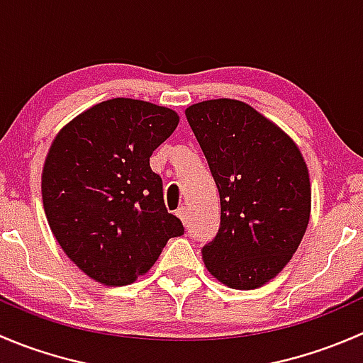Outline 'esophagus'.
I'll return each mask as SVG.
<instances>
[{
  "label": "esophagus",
  "instance_id": "obj_1",
  "mask_svg": "<svg viewBox=\"0 0 363 363\" xmlns=\"http://www.w3.org/2000/svg\"><path fill=\"white\" fill-rule=\"evenodd\" d=\"M175 214H177V218L181 219V221L184 223V225H188V211H186V207H179Z\"/></svg>",
  "mask_w": 363,
  "mask_h": 363
}]
</instances>
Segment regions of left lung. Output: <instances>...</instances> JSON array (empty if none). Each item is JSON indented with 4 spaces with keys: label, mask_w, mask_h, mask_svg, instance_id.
<instances>
[{
    "label": "left lung",
    "mask_w": 363,
    "mask_h": 363,
    "mask_svg": "<svg viewBox=\"0 0 363 363\" xmlns=\"http://www.w3.org/2000/svg\"><path fill=\"white\" fill-rule=\"evenodd\" d=\"M221 202L214 239L202 247L208 272L235 290L276 277L298 247L311 216L306 161L283 130L237 100L186 108Z\"/></svg>",
    "instance_id": "8db88e82"
}]
</instances>
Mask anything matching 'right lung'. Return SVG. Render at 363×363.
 I'll return each instance as SVG.
<instances>
[{"mask_svg": "<svg viewBox=\"0 0 363 363\" xmlns=\"http://www.w3.org/2000/svg\"><path fill=\"white\" fill-rule=\"evenodd\" d=\"M170 108L113 98L67 124L42 174L47 221L68 258L98 283L124 286L184 233L149 158L177 128Z\"/></svg>", "mask_w": 363, "mask_h": 363, "instance_id": "obj_1", "label": "right lung"}]
</instances>
